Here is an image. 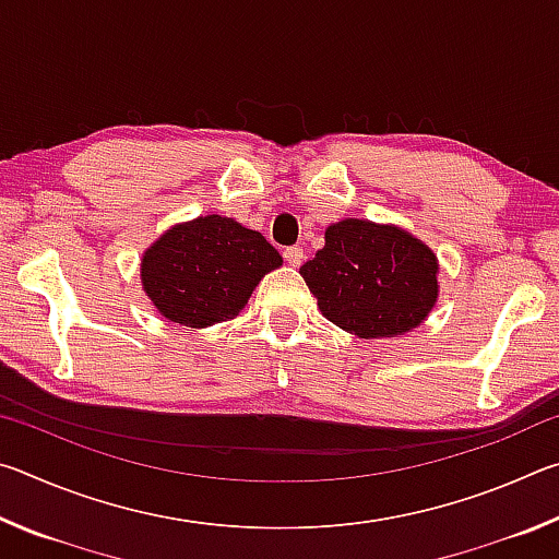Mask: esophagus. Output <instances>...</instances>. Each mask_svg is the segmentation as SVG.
Segmentation results:
<instances>
[{
	"instance_id": "esophagus-1",
	"label": "esophagus",
	"mask_w": 559,
	"mask_h": 559,
	"mask_svg": "<svg viewBox=\"0 0 559 559\" xmlns=\"http://www.w3.org/2000/svg\"><path fill=\"white\" fill-rule=\"evenodd\" d=\"M283 259H286V263H290V266H300L302 259H306V253H302L300 246H288V249L283 251Z\"/></svg>"
}]
</instances>
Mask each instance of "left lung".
I'll return each mask as SVG.
<instances>
[{"instance_id": "left-lung-1", "label": "left lung", "mask_w": 559, "mask_h": 559, "mask_svg": "<svg viewBox=\"0 0 559 559\" xmlns=\"http://www.w3.org/2000/svg\"><path fill=\"white\" fill-rule=\"evenodd\" d=\"M439 261L427 243L392 224L343 219L300 266L330 323L357 337H394L424 323L439 296Z\"/></svg>"}]
</instances>
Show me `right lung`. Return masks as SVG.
I'll return each instance as SVG.
<instances>
[{"label":"right lung","instance_id":"obj_1","mask_svg":"<svg viewBox=\"0 0 559 559\" xmlns=\"http://www.w3.org/2000/svg\"><path fill=\"white\" fill-rule=\"evenodd\" d=\"M281 263L259 231L206 214L159 236L145 251L140 278L169 323L206 328L239 316L259 281Z\"/></svg>","mask_w":559,"mask_h":559}]
</instances>
